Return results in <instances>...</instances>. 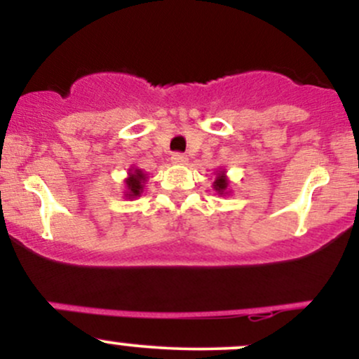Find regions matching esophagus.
I'll list each match as a JSON object with an SVG mask.
<instances>
[{"mask_svg": "<svg viewBox=\"0 0 359 359\" xmlns=\"http://www.w3.org/2000/svg\"><path fill=\"white\" fill-rule=\"evenodd\" d=\"M187 155L184 154H174L172 155V162L174 163H179V165H184V163H187Z\"/></svg>", "mask_w": 359, "mask_h": 359, "instance_id": "1", "label": "esophagus"}]
</instances>
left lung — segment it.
I'll list each match as a JSON object with an SVG mask.
<instances>
[{"mask_svg": "<svg viewBox=\"0 0 359 359\" xmlns=\"http://www.w3.org/2000/svg\"><path fill=\"white\" fill-rule=\"evenodd\" d=\"M212 187H214V191L219 194V196H224V194H228V192H226V191H228V179H226L224 170H221L219 174H217L216 180H214V184H212Z\"/></svg>", "mask_w": 359, "mask_h": 359, "instance_id": "1", "label": "left lung"}]
</instances>
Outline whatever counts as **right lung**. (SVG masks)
I'll list each match as a JSON object with an SVG mask.
<instances>
[{
	"label": "right lung",
	"mask_w": 359,
	"mask_h": 359,
	"mask_svg": "<svg viewBox=\"0 0 359 359\" xmlns=\"http://www.w3.org/2000/svg\"><path fill=\"white\" fill-rule=\"evenodd\" d=\"M147 182V174H143L140 168H130L126 179V199H135V197H140L143 192V187H145Z\"/></svg>",
	"instance_id": "1"
}]
</instances>
